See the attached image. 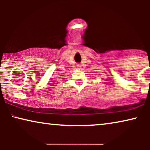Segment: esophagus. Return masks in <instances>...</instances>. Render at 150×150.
Wrapping results in <instances>:
<instances>
[{
  "instance_id": "esophagus-1",
  "label": "esophagus",
  "mask_w": 150,
  "mask_h": 150,
  "mask_svg": "<svg viewBox=\"0 0 150 150\" xmlns=\"http://www.w3.org/2000/svg\"><path fill=\"white\" fill-rule=\"evenodd\" d=\"M78 67H80V65H78Z\"/></svg>"
}]
</instances>
